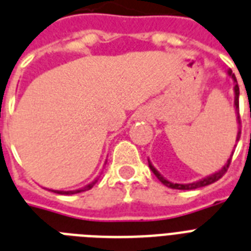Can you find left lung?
<instances>
[{
  "label": "left lung",
  "mask_w": 251,
  "mask_h": 251,
  "mask_svg": "<svg viewBox=\"0 0 251 251\" xmlns=\"http://www.w3.org/2000/svg\"><path fill=\"white\" fill-rule=\"evenodd\" d=\"M227 75L231 77L232 79H233V83H235V86H233V93H235V112H236V116H237V117H236V121H237V127H238L237 136H236V143H237L238 140H240V135H241V129H240V127H241V120H240V113H238V97H240V89H238V83H237V79H236V76L233 75V73H232L231 69H229V71H227ZM232 154H233V151H232L231 156H229V158L227 160V162L223 165V168L219 169L218 172H215L214 174L207 175V176H205V178H202V179H200V180H196V182L185 183V184H180V183H173V182H170V180H168V179L165 178V176H162L157 169L154 168L153 165H152V162L150 161V158H148V165H150V169L152 170V172H153V174L157 176L158 180H160L162 184L166 185V187H169V188L196 189V188H201V187H205V185L211 184V183L217 182L218 179H221L222 176L225 175V173L227 172V169H228V166H229V164H231Z\"/></svg>",
  "instance_id": "1"
}]
</instances>
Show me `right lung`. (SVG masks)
<instances>
[{"instance_id":"1","label":"right lung","mask_w":251,"mask_h":251,"mask_svg":"<svg viewBox=\"0 0 251 251\" xmlns=\"http://www.w3.org/2000/svg\"><path fill=\"white\" fill-rule=\"evenodd\" d=\"M98 179H99V176L98 178H95L91 183H89L87 185H85V187H82V188H78V189H75V191H56V189H49V191H51V192L54 193H59V195H75V193H79V192H83V191H87V189H91L95 185V183L98 182Z\"/></svg>"}]
</instances>
